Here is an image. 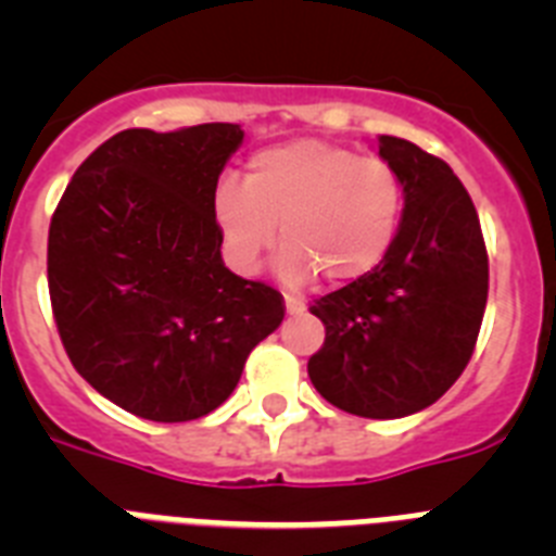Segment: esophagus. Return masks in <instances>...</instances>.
I'll list each match as a JSON object with an SVG mask.
<instances>
[{"label": "esophagus", "instance_id": "esophagus-1", "mask_svg": "<svg viewBox=\"0 0 556 556\" xmlns=\"http://www.w3.org/2000/svg\"><path fill=\"white\" fill-rule=\"evenodd\" d=\"M283 303H287V312L289 314H303V312H306V303H303L301 298H294V294H287V298H283Z\"/></svg>", "mask_w": 556, "mask_h": 556}]
</instances>
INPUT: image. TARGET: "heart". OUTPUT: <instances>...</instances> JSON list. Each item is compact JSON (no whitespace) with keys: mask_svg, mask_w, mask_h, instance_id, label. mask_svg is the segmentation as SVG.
<instances>
[{"mask_svg":"<svg viewBox=\"0 0 556 556\" xmlns=\"http://www.w3.org/2000/svg\"><path fill=\"white\" fill-rule=\"evenodd\" d=\"M214 217L242 273L258 267L281 225L275 273L287 287H303L314 275L351 283L390 253L404 217V184L381 159L326 141H287L255 152L244 184L217 186Z\"/></svg>","mask_w":556,"mask_h":556,"instance_id":"obj_1","label":"heart"}]
</instances>
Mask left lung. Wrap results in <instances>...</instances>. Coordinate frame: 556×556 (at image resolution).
I'll use <instances>...</instances> for the list:
<instances>
[{"label": "left lung", "mask_w": 556, "mask_h": 556, "mask_svg": "<svg viewBox=\"0 0 556 556\" xmlns=\"http://www.w3.org/2000/svg\"><path fill=\"white\" fill-rule=\"evenodd\" d=\"M378 155L404 184L401 228L370 275L314 301L326 342L308 378L337 409L390 420L434 404L468 367L490 273L479 214L454 169L395 136H378Z\"/></svg>", "instance_id": "8db88e82"}]
</instances>
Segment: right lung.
<instances>
[{
    "label": "right lung",
    "mask_w": 556,
    "mask_h": 556,
    "mask_svg": "<svg viewBox=\"0 0 556 556\" xmlns=\"http://www.w3.org/2000/svg\"><path fill=\"white\" fill-rule=\"evenodd\" d=\"M242 139L228 122L116 132L49 223L63 348L100 395L144 420L184 424L225 404L287 312L278 289L233 275L219 253L214 191Z\"/></svg>",
    "instance_id": "obj_1"
}]
</instances>
